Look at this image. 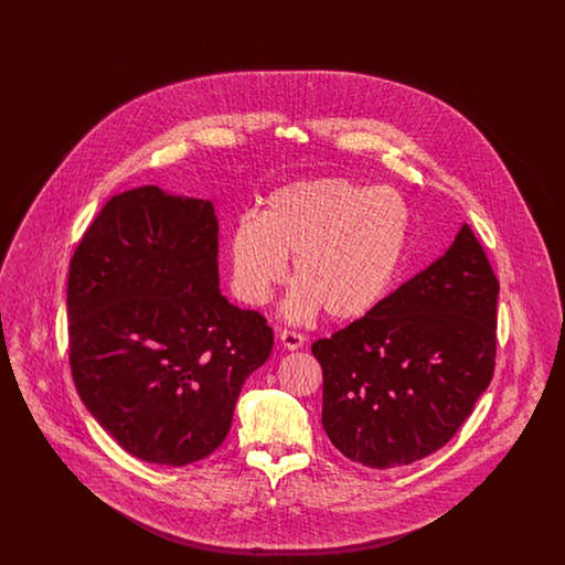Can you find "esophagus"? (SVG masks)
Instances as JSON below:
<instances>
[{
	"label": "esophagus",
	"mask_w": 565,
	"mask_h": 565,
	"mask_svg": "<svg viewBox=\"0 0 565 565\" xmlns=\"http://www.w3.org/2000/svg\"><path fill=\"white\" fill-rule=\"evenodd\" d=\"M279 341H281V345L286 348V350H298V348H302V343H305V337L300 334V332H295V330H279Z\"/></svg>",
	"instance_id": "obj_1"
}]
</instances>
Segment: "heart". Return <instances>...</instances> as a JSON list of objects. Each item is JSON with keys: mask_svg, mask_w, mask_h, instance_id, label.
Masks as SVG:
<instances>
[{"mask_svg": "<svg viewBox=\"0 0 565 565\" xmlns=\"http://www.w3.org/2000/svg\"><path fill=\"white\" fill-rule=\"evenodd\" d=\"M408 233L411 210L396 190L343 178L295 182L270 194L260 217L235 224L233 288L243 302L265 305L295 258L288 318L309 320L323 309L334 322H355L387 295Z\"/></svg>", "mask_w": 565, "mask_h": 565, "instance_id": "1", "label": "heart"}]
</instances>
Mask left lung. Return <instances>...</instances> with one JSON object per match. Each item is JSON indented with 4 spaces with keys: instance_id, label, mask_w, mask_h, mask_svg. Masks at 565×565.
I'll return each mask as SVG.
<instances>
[{
    "instance_id": "left-lung-1",
    "label": "left lung",
    "mask_w": 565,
    "mask_h": 565,
    "mask_svg": "<svg viewBox=\"0 0 565 565\" xmlns=\"http://www.w3.org/2000/svg\"><path fill=\"white\" fill-rule=\"evenodd\" d=\"M498 292L483 245L463 224L428 269L316 341L330 443L379 470L447 445L493 376Z\"/></svg>"
}]
</instances>
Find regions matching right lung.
I'll return each mask as SVG.
<instances>
[{
  "label": "right lung",
  "mask_w": 565,
  "mask_h": 565,
  "mask_svg": "<svg viewBox=\"0 0 565 565\" xmlns=\"http://www.w3.org/2000/svg\"><path fill=\"white\" fill-rule=\"evenodd\" d=\"M70 366L82 403L131 456L186 466L231 430L273 330L217 290L212 201L143 186L111 196L67 279Z\"/></svg>",
  "instance_id": "1"
}]
</instances>
